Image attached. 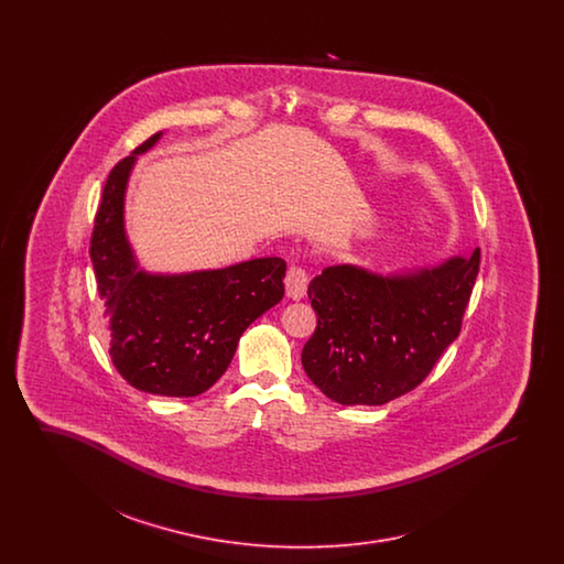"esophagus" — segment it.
Listing matches in <instances>:
<instances>
[{
	"instance_id": "34e87169",
	"label": "esophagus",
	"mask_w": 564,
	"mask_h": 564,
	"mask_svg": "<svg viewBox=\"0 0 564 564\" xmlns=\"http://www.w3.org/2000/svg\"><path fill=\"white\" fill-rule=\"evenodd\" d=\"M306 288H308V272L300 267H292L288 270L285 276V290H288V297L292 300H302L306 295Z\"/></svg>"
}]
</instances>
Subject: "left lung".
<instances>
[{
  "mask_svg": "<svg viewBox=\"0 0 564 564\" xmlns=\"http://www.w3.org/2000/svg\"><path fill=\"white\" fill-rule=\"evenodd\" d=\"M478 269L480 249L391 274L327 267L308 285L317 329L302 349L304 372L343 405H382L412 391L455 343Z\"/></svg>",
  "mask_w": 564,
  "mask_h": 564,
  "instance_id": "8db88e82",
  "label": "left lung"
}]
</instances>
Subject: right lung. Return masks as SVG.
I'll return each instance as SVG.
<instances>
[{
    "instance_id": "obj_1",
    "label": "right lung",
    "mask_w": 564,
    "mask_h": 564,
    "mask_svg": "<svg viewBox=\"0 0 564 564\" xmlns=\"http://www.w3.org/2000/svg\"><path fill=\"white\" fill-rule=\"evenodd\" d=\"M161 137L152 134L111 169L95 217L90 258L108 306L116 370L139 391L194 398L228 370L242 332L281 302L285 262L256 258L180 274L139 267L127 235L124 200L137 156Z\"/></svg>"
}]
</instances>
